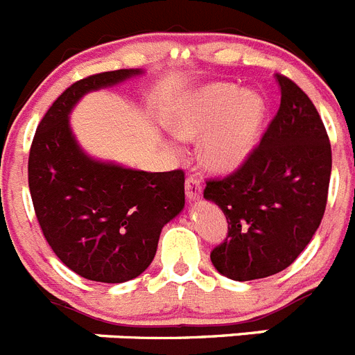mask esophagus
I'll return each instance as SVG.
<instances>
[{"instance_id": "1", "label": "esophagus", "mask_w": 355, "mask_h": 355, "mask_svg": "<svg viewBox=\"0 0 355 355\" xmlns=\"http://www.w3.org/2000/svg\"><path fill=\"white\" fill-rule=\"evenodd\" d=\"M186 195L189 200H198L202 196V182L196 177H187Z\"/></svg>"}]
</instances>
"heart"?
I'll use <instances>...</instances> for the list:
<instances>
[{
	"mask_svg": "<svg viewBox=\"0 0 355 355\" xmlns=\"http://www.w3.org/2000/svg\"><path fill=\"white\" fill-rule=\"evenodd\" d=\"M266 116L263 96L232 84H212L182 100L171 128L182 139L202 137V159L212 169L237 168L255 148Z\"/></svg>",
	"mask_w": 355,
	"mask_h": 355,
	"instance_id": "heart-1",
	"label": "heart"
}]
</instances>
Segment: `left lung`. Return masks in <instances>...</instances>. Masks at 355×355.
<instances>
[{
  "instance_id": "left-lung-1",
  "label": "left lung",
  "mask_w": 355,
  "mask_h": 355,
  "mask_svg": "<svg viewBox=\"0 0 355 355\" xmlns=\"http://www.w3.org/2000/svg\"><path fill=\"white\" fill-rule=\"evenodd\" d=\"M277 82L280 107L257 146L232 173L209 178L203 189L229 223L211 261L232 280L286 270L309 245L325 212L331 141L306 92L280 73Z\"/></svg>"
}]
</instances>
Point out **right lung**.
<instances>
[{
    "mask_svg": "<svg viewBox=\"0 0 355 355\" xmlns=\"http://www.w3.org/2000/svg\"><path fill=\"white\" fill-rule=\"evenodd\" d=\"M139 73L105 71L69 85L30 146V195L46 241L69 270L107 284L135 279L150 266L160 230L186 203L182 169L148 173L98 162L71 134L67 116L85 92Z\"/></svg>",
    "mask_w": 355,
    "mask_h": 355,
    "instance_id": "add662e5",
    "label": "right lung"
}]
</instances>
